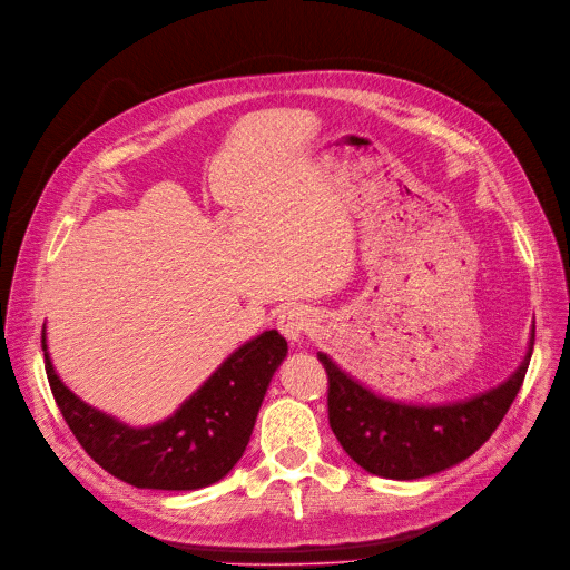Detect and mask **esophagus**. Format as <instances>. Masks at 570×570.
<instances>
[{"mask_svg": "<svg viewBox=\"0 0 570 570\" xmlns=\"http://www.w3.org/2000/svg\"><path fill=\"white\" fill-rule=\"evenodd\" d=\"M277 326L282 331V335L291 343H301L307 331H309V314L305 307L301 305H288L279 312V320Z\"/></svg>", "mask_w": 570, "mask_h": 570, "instance_id": "esophagus-1", "label": "esophagus"}]
</instances>
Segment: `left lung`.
<instances>
[{
    "mask_svg": "<svg viewBox=\"0 0 570 570\" xmlns=\"http://www.w3.org/2000/svg\"><path fill=\"white\" fill-rule=\"evenodd\" d=\"M535 343V326L521 364L487 392L449 404H404L377 394L317 352L328 373V423L345 453L368 474L413 481L468 460L510 411Z\"/></svg>",
    "mask_w": 570,
    "mask_h": 570,
    "instance_id": "8db88e82",
    "label": "left lung"
}]
</instances>
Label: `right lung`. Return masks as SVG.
I'll list each match as a JSON object with an SVG mask.
<instances>
[{
    "instance_id": "add662e5",
    "label": "right lung",
    "mask_w": 570,
    "mask_h": 570,
    "mask_svg": "<svg viewBox=\"0 0 570 570\" xmlns=\"http://www.w3.org/2000/svg\"><path fill=\"white\" fill-rule=\"evenodd\" d=\"M45 368L56 404L81 449L136 489L197 491L220 481L244 455L272 375L288 345L263 331L232 352L185 402L155 425L134 428L81 399L60 381L41 331Z\"/></svg>"
}]
</instances>
